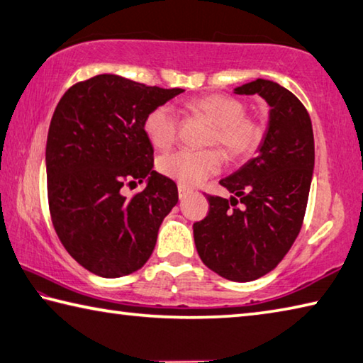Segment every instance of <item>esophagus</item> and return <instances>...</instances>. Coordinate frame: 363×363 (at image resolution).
I'll list each match as a JSON object with an SVG mask.
<instances>
[{
    "label": "esophagus",
    "mask_w": 363,
    "mask_h": 363,
    "mask_svg": "<svg viewBox=\"0 0 363 363\" xmlns=\"http://www.w3.org/2000/svg\"><path fill=\"white\" fill-rule=\"evenodd\" d=\"M177 192H179V199L182 200V199H186V196L192 192V189H189V187H184V186H179V189H177Z\"/></svg>",
    "instance_id": "1"
}]
</instances>
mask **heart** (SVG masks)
<instances>
[{"mask_svg":"<svg viewBox=\"0 0 363 363\" xmlns=\"http://www.w3.org/2000/svg\"><path fill=\"white\" fill-rule=\"evenodd\" d=\"M184 106L189 116L210 123L205 145L220 150L230 163H240L255 155L266 138L262 120L247 113V104L233 96L208 94L190 99ZM143 128L153 147L168 150L177 140L179 118L171 108L160 106L147 112ZM218 150L169 153L158 160V171L179 186L194 187L220 169L223 157Z\"/></svg>","mask_w":363,"mask_h":363,"instance_id":"b5f03b06","label":"heart"}]
</instances>
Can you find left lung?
Masks as SVG:
<instances>
[{"label":"left lung","mask_w":363,"mask_h":363,"mask_svg":"<svg viewBox=\"0 0 363 363\" xmlns=\"http://www.w3.org/2000/svg\"><path fill=\"white\" fill-rule=\"evenodd\" d=\"M235 93L267 101L266 138L259 155L219 182L235 196L206 195L210 211L194 224V238L213 272L232 281H251L277 267L299 235L315 149L311 116L291 91L257 78Z\"/></svg>","instance_id":"left-lung-1"}]
</instances>
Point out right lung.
<instances>
[{"mask_svg": "<svg viewBox=\"0 0 363 363\" xmlns=\"http://www.w3.org/2000/svg\"><path fill=\"white\" fill-rule=\"evenodd\" d=\"M182 91L97 75L70 86L54 110L46 143L49 214L69 255L99 277L143 267L179 200L176 182L152 171L143 125L149 110ZM145 177L144 191L122 195L123 186Z\"/></svg>", "mask_w": 363, "mask_h": 363, "instance_id": "obj_1", "label": "right lung"}]
</instances>
